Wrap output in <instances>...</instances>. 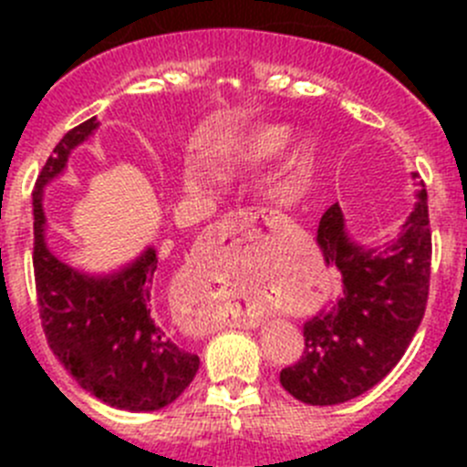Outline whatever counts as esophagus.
<instances>
[{"instance_id": "34e87169", "label": "esophagus", "mask_w": 467, "mask_h": 467, "mask_svg": "<svg viewBox=\"0 0 467 467\" xmlns=\"http://www.w3.org/2000/svg\"><path fill=\"white\" fill-rule=\"evenodd\" d=\"M285 216L275 210H268V207H246V210L230 212L223 221H221L216 228L223 237H230V234L244 233V230H251V233L262 234V237H271L277 230L285 225ZM246 327H257L260 321L257 318H248L244 321Z\"/></svg>"}]
</instances>
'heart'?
Masks as SVG:
<instances>
[{
    "instance_id": "b5f03b06",
    "label": "heart",
    "mask_w": 467,
    "mask_h": 467,
    "mask_svg": "<svg viewBox=\"0 0 467 467\" xmlns=\"http://www.w3.org/2000/svg\"><path fill=\"white\" fill-rule=\"evenodd\" d=\"M291 140V129L282 124H264L239 138L212 146L207 153V164L216 173H233L242 169L260 167L275 160L286 149ZM182 187L187 192H205L212 187V176L205 167L194 164L182 173Z\"/></svg>"
}]
</instances>
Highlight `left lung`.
Listing matches in <instances>:
<instances>
[{
  "label": "left lung",
  "instance_id": "1",
  "mask_svg": "<svg viewBox=\"0 0 467 467\" xmlns=\"http://www.w3.org/2000/svg\"><path fill=\"white\" fill-rule=\"evenodd\" d=\"M422 187L402 233L384 246H361L348 234L338 203L327 207L317 242L327 266L341 273L343 294L332 309L305 323V352L280 373L296 400L332 407L359 398L402 359L425 317L431 233Z\"/></svg>",
  "mask_w": 467,
  "mask_h": 467
}]
</instances>
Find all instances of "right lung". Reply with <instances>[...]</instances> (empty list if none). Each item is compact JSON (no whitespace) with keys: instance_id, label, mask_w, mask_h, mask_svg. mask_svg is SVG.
<instances>
[{"instance_id":"right-lung-1","label":"right lung","mask_w":467,"mask_h":467,"mask_svg":"<svg viewBox=\"0 0 467 467\" xmlns=\"http://www.w3.org/2000/svg\"><path fill=\"white\" fill-rule=\"evenodd\" d=\"M99 129L97 117L69 130L42 167L33 190V268L47 341L81 389L108 407L158 411L192 384L199 355L169 337L158 312V253L146 246L110 273L63 262L47 242L45 187L63 176L78 144Z\"/></svg>"}]
</instances>
